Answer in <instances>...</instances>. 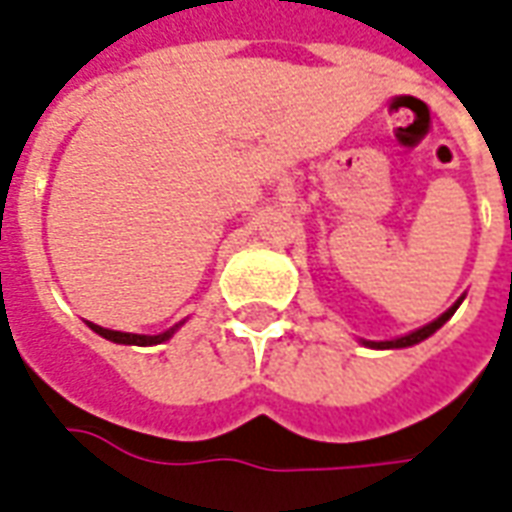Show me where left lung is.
I'll use <instances>...</instances> for the list:
<instances>
[{"mask_svg": "<svg viewBox=\"0 0 512 512\" xmlns=\"http://www.w3.org/2000/svg\"><path fill=\"white\" fill-rule=\"evenodd\" d=\"M460 303H463V297H458V300H455V303H452V306H449L438 320L427 322V325H422V328H416V331L411 333H405V336H397V339H389V342H366V339H361V344H366V347H375V350H400V347H413V344L424 342L427 336H433V333H436L438 328H441V325H444V322L458 311Z\"/></svg>", "mask_w": 512, "mask_h": 512, "instance_id": "obj_1", "label": "left lung"}]
</instances>
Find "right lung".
Here are the masks:
<instances>
[{"label": "right lung", "instance_id": "1", "mask_svg": "<svg viewBox=\"0 0 512 512\" xmlns=\"http://www.w3.org/2000/svg\"><path fill=\"white\" fill-rule=\"evenodd\" d=\"M88 325H90V331L99 333V336H104V339H110V342H115V344H134V347H151V344L168 342L170 336L179 331L184 322H179V325H173V328H168V331L157 333V336H146V333L110 331V328H101V325H96V322H88Z\"/></svg>", "mask_w": 512, "mask_h": 512}]
</instances>
